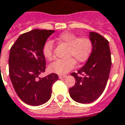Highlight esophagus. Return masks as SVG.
I'll return each mask as SVG.
<instances>
[{
	"mask_svg": "<svg viewBox=\"0 0 125 125\" xmlns=\"http://www.w3.org/2000/svg\"><path fill=\"white\" fill-rule=\"evenodd\" d=\"M66 77V75L65 74H59V79H63V78H65Z\"/></svg>",
	"mask_w": 125,
	"mask_h": 125,
	"instance_id": "esophagus-1",
	"label": "esophagus"
}]
</instances>
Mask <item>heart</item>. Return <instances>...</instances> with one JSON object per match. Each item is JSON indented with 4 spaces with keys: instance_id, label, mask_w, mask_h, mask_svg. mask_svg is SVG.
<instances>
[{
    "instance_id": "b5f03b06",
    "label": "heart",
    "mask_w": 125,
    "mask_h": 125,
    "mask_svg": "<svg viewBox=\"0 0 125 125\" xmlns=\"http://www.w3.org/2000/svg\"><path fill=\"white\" fill-rule=\"evenodd\" d=\"M53 42L68 46L66 55L68 59L57 60L49 66L51 72L58 74L68 73L74 67L76 62L81 63L85 62L92 51V42L90 38L86 36L78 37L74 33L66 31L58 35L55 40L46 42L43 48V54L48 61H51L54 58Z\"/></svg>"
}]
</instances>
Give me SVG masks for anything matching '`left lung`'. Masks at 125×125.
Listing matches in <instances>:
<instances>
[{
  "mask_svg": "<svg viewBox=\"0 0 125 125\" xmlns=\"http://www.w3.org/2000/svg\"><path fill=\"white\" fill-rule=\"evenodd\" d=\"M92 51L86 63L71 75L75 84L69 89L70 97L80 103L94 101L102 94L109 79L112 66L109 42L100 34L90 32Z\"/></svg>",
  "mask_w": 125,
  "mask_h": 125,
  "instance_id": "left-lung-1",
  "label": "left lung"
}]
</instances>
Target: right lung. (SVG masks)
<instances>
[{
  "label": "right lung",
  "mask_w": 125,
  "mask_h": 125,
  "mask_svg": "<svg viewBox=\"0 0 125 125\" xmlns=\"http://www.w3.org/2000/svg\"><path fill=\"white\" fill-rule=\"evenodd\" d=\"M54 31L33 29L24 33L10 49L9 77L16 94L27 105L38 106L46 103L51 96L52 85L59 79L55 73L39 77L46 69L43 48Z\"/></svg>",
  "instance_id": "obj_1"
}]
</instances>
